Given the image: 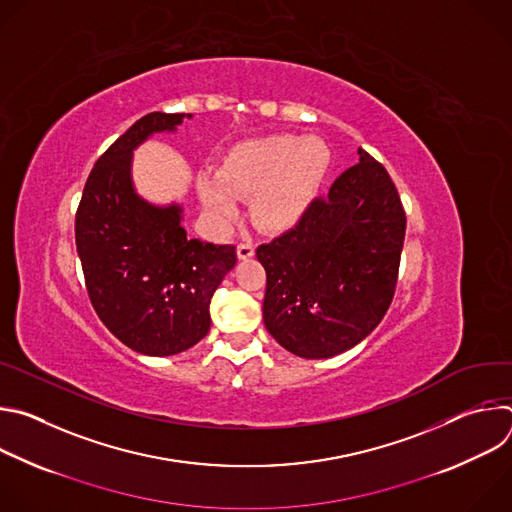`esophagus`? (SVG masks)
<instances>
[{
    "label": "esophagus",
    "instance_id": "1",
    "mask_svg": "<svg viewBox=\"0 0 512 512\" xmlns=\"http://www.w3.org/2000/svg\"><path fill=\"white\" fill-rule=\"evenodd\" d=\"M237 255H239V259H249V257H253V255H255V247H253V243H251V241H243V243H239V247H237Z\"/></svg>",
    "mask_w": 512,
    "mask_h": 512
}]
</instances>
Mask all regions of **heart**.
I'll list each match as a JSON object with an SVG mask.
<instances>
[{
  "label": "heart",
  "mask_w": 512,
  "mask_h": 512,
  "mask_svg": "<svg viewBox=\"0 0 512 512\" xmlns=\"http://www.w3.org/2000/svg\"><path fill=\"white\" fill-rule=\"evenodd\" d=\"M330 170L320 139L271 135L235 148L216 174L198 176V194L216 229L237 218V196L253 198L255 221L273 231L294 227L308 212Z\"/></svg>",
  "instance_id": "b5f03b06"
}]
</instances>
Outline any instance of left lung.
Instances as JSON below:
<instances>
[{"mask_svg":"<svg viewBox=\"0 0 512 512\" xmlns=\"http://www.w3.org/2000/svg\"><path fill=\"white\" fill-rule=\"evenodd\" d=\"M405 225L391 176L358 150V164L294 229L257 247L267 332L302 358H330L367 338L393 302Z\"/></svg>","mask_w":512,"mask_h":512,"instance_id":"8db88e82","label":"left lung"}]
</instances>
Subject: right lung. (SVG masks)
Masks as SVG:
<instances>
[{"label": "right lung", "instance_id": "1", "mask_svg": "<svg viewBox=\"0 0 512 512\" xmlns=\"http://www.w3.org/2000/svg\"><path fill=\"white\" fill-rule=\"evenodd\" d=\"M184 113H148L91 170L75 218L91 304L125 346L148 356L188 350L210 330V300L235 267V245L190 239L182 206L137 196L131 154L152 133L174 131ZM190 117V115H188Z\"/></svg>", "mask_w": 512, "mask_h": 512}]
</instances>
